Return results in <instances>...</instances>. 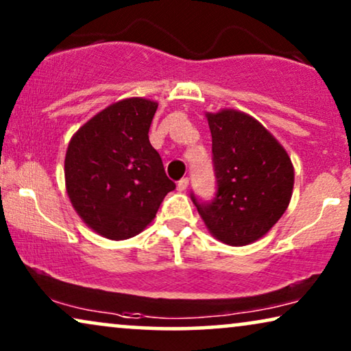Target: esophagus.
Segmentation results:
<instances>
[{
	"label": "esophagus",
	"instance_id": "obj_1",
	"mask_svg": "<svg viewBox=\"0 0 351 351\" xmlns=\"http://www.w3.org/2000/svg\"><path fill=\"white\" fill-rule=\"evenodd\" d=\"M186 186H189V177H184V179L177 182V189H179V191L186 190Z\"/></svg>",
	"mask_w": 351,
	"mask_h": 351
}]
</instances>
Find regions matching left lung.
I'll list each match as a JSON object with an SVG mask.
<instances>
[{
    "label": "left lung",
    "mask_w": 351,
    "mask_h": 351,
    "mask_svg": "<svg viewBox=\"0 0 351 351\" xmlns=\"http://www.w3.org/2000/svg\"><path fill=\"white\" fill-rule=\"evenodd\" d=\"M213 136L214 198H190L215 238L246 246L262 238L287 209L294 167L275 137L246 113H208Z\"/></svg>",
    "instance_id": "obj_1"
}]
</instances>
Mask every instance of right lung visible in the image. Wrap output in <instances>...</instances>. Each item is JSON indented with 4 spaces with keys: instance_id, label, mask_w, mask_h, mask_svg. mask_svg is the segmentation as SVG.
<instances>
[{
    "instance_id": "add662e5",
    "label": "right lung",
    "mask_w": 351,
    "mask_h": 351,
    "mask_svg": "<svg viewBox=\"0 0 351 351\" xmlns=\"http://www.w3.org/2000/svg\"><path fill=\"white\" fill-rule=\"evenodd\" d=\"M156 108L147 99L121 100L89 119L69 143L65 182L71 204L108 239L136 237L176 189L148 138Z\"/></svg>"
}]
</instances>
